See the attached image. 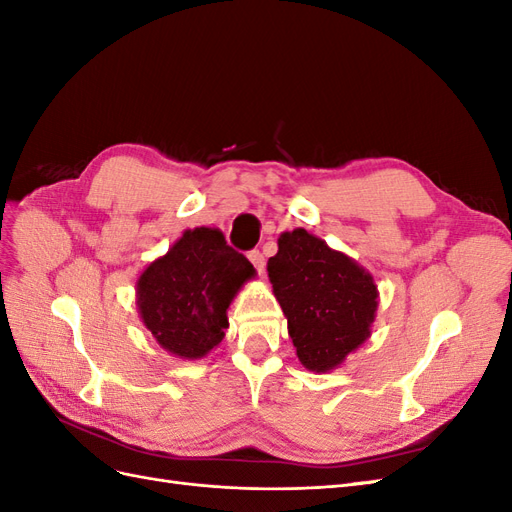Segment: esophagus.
<instances>
[{
	"label": "esophagus",
	"mask_w": 512,
	"mask_h": 512,
	"mask_svg": "<svg viewBox=\"0 0 512 512\" xmlns=\"http://www.w3.org/2000/svg\"><path fill=\"white\" fill-rule=\"evenodd\" d=\"M247 258H250V262H252V265H254L256 269H258V273L265 271V256H262L258 250H254V252L247 254Z\"/></svg>",
	"instance_id": "34e87169"
}]
</instances>
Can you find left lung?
Instances as JSON below:
<instances>
[{
  "mask_svg": "<svg viewBox=\"0 0 512 512\" xmlns=\"http://www.w3.org/2000/svg\"><path fill=\"white\" fill-rule=\"evenodd\" d=\"M273 294L305 369L327 374L371 337L378 312L374 275L305 228L282 232L267 262Z\"/></svg>",
  "mask_w": 512,
  "mask_h": 512,
  "instance_id": "obj_1",
  "label": "left lung"
}]
</instances>
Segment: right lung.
Wrapping results in <instances>:
<instances>
[{
    "label": "right lung",
    "instance_id": "1",
    "mask_svg": "<svg viewBox=\"0 0 512 512\" xmlns=\"http://www.w3.org/2000/svg\"><path fill=\"white\" fill-rule=\"evenodd\" d=\"M254 277L252 262L226 245L220 228H188L138 275V316L170 356L203 359L220 346L228 307Z\"/></svg>",
    "mask_w": 512,
    "mask_h": 512
}]
</instances>
